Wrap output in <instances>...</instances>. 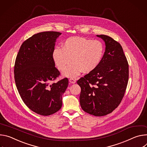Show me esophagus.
Here are the masks:
<instances>
[{"label":"esophagus","instance_id":"obj_1","mask_svg":"<svg viewBox=\"0 0 147 147\" xmlns=\"http://www.w3.org/2000/svg\"><path fill=\"white\" fill-rule=\"evenodd\" d=\"M69 82L71 84H75V83H76V80L73 78H71L69 79Z\"/></svg>","mask_w":147,"mask_h":147}]
</instances>
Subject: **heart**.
Returning <instances> with one entry per match:
<instances>
[{"label": "heart", "mask_w": 147, "mask_h": 147, "mask_svg": "<svg viewBox=\"0 0 147 147\" xmlns=\"http://www.w3.org/2000/svg\"><path fill=\"white\" fill-rule=\"evenodd\" d=\"M104 45L99 40L80 37H72L65 40L61 48L56 47L53 59L58 69L68 78H76L81 72L88 74L99 66L104 55Z\"/></svg>", "instance_id": "obj_1"}]
</instances>
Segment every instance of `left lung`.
I'll return each mask as SVG.
<instances>
[{
    "instance_id": "1",
    "label": "left lung",
    "mask_w": 147,
    "mask_h": 147,
    "mask_svg": "<svg viewBox=\"0 0 147 147\" xmlns=\"http://www.w3.org/2000/svg\"><path fill=\"white\" fill-rule=\"evenodd\" d=\"M105 42L102 60L94 71L80 78V105L95 116H106L116 109L124 95L128 80V63L119 42L106 35H97Z\"/></svg>"
}]
</instances>
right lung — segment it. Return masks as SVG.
<instances>
[{"label": "right lung", "mask_w": 147, "mask_h": 147, "mask_svg": "<svg viewBox=\"0 0 147 147\" xmlns=\"http://www.w3.org/2000/svg\"><path fill=\"white\" fill-rule=\"evenodd\" d=\"M57 31L36 34L22 44L15 61L16 87L26 105L32 111L49 116L62 107V96L68 85V78L52 83L60 75L53 59Z\"/></svg>", "instance_id": "right-lung-1"}]
</instances>
